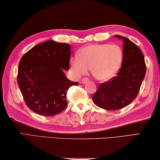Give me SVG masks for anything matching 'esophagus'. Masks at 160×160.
Listing matches in <instances>:
<instances>
[{
    "mask_svg": "<svg viewBox=\"0 0 160 160\" xmlns=\"http://www.w3.org/2000/svg\"><path fill=\"white\" fill-rule=\"evenodd\" d=\"M88 82H89V79H88V78H83L82 81V83H88Z\"/></svg>",
    "mask_w": 160,
    "mask_h": 160,
    "instance_id": "obj_1",
    "label": "esophagus"
}]
</instances>
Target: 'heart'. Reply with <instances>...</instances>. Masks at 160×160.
I'll return each mask as SVG.
<instances>
[{
  "label": "heart",
  "mask_w": 160,
  "mask_h": 160,
  "mask_svg": "<svg viewBox=\"0 0 160 160\" xmlns=\"http://www.w3.org/2000/svg\"><path fill=\"white\" fill-rule=\"evenodd\" d=\"M122 51L118 45L92 44L81 49L77 58L71 60V69L76 76L85 74L89 68L99 80H108L118 72L122 61Z\"/></svg>",
  "instance_id": "heart-1"
}]
</instances>
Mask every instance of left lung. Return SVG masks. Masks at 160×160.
I'll return each instance as SVG.
<instances>
[{
  "mask_svg": "<svg viewBox=\"0 0 160 160\" xmlns=\"http://www.w3.org/2000/svg\"><path fill=\"white\" fill-rule=\"evenodd\" d=\"M122 40V62L118 75L99 83L92 100L99 108L116 111L134 101L145 78L146 65L142 52L136 44L125 37L115 35Z\"/></svg>",
  "mask_w": 160,
  "mask_h": 160,
  "instance_id": "left-lung-1",
  "label": "left lung"
}]
</instances>
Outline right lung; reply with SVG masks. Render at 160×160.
Instances as JSON below:
<instances>
[{
  "mask_svg": "<svg viewBox=\"0 0 160 160\" xmlns=\"http://www.w3.org/2000/svg\"><path fill=\"white\" fill-rule=\"evenodd\" d=\"M70 57V44L52 40L38 44L22 56L18 84L31 111L54 116L66 108L68 89L78 84L68 79L62 70L69 69Z\"/></svg>",
  "mask_w": 160,
  "mask_h": 160,
  "instance_id": "add662e5",
  "label": "right lung"
}]
</instances>
